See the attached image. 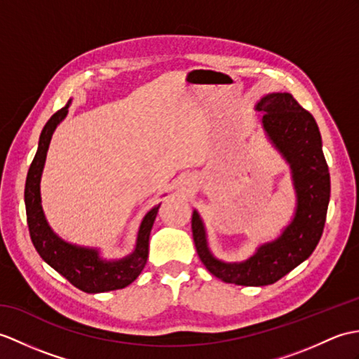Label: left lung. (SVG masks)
Here are the masks:
<instances>
[{
  "label": "left lung",
  "instance_id": "obj_1",
  "mask_svg": "<svg viewBox=\"0 0 359 359\" xmlns=\"http://www.w3.org/2000/svg\"><path fill=\"white\" fill-rule=\"evenodd\" d=\"M257 110L272 144L292 168L297 189V212L283 236L258 248L243 263H223L206 246L203 223L193 214V237L198 258L214 277L240 286H268L309 258L326 223L330 198V174L321 148V135L313 116L290 93L262 97Z\"/></svg>",
  "mask_w": 359,
  "mask_h": 359
}]
</instances>
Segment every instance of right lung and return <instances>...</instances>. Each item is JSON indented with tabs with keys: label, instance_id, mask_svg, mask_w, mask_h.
I'll return each mask as SVG.
<instances>
[{
	"label": "right lung",
	"instance_id": "right-lung-1",
	"mask_svg": "<svg viewBox=\"0 0 359 359\" xmlns=\"http://www.w3.org/2000/svg\"><path fill=\"white\" fill-rule=\"evenodd\" d=\"M67 108H69V104L57 110L46 123L39 137L38 151L33 157L27 172L24 200H26V214L32 243L41 258L69 280L74 287L84 290L87 294L122 289L135 281L142 269L145 268L149 232H151L161 205L154 206L142 220L135 252L119 262H104L93 249L76 248L55 236V232L50 229L46 222L43 206H41L39 180L44 168L50 139H52L57 123L65 118Z\"/></svg>",
	"mask_w": 359,
	"mask_h": 359
}]
</instances>
